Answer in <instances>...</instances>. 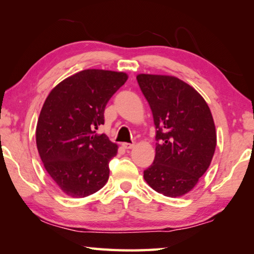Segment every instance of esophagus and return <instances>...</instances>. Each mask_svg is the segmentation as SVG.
<instances>
[{"label":"esophagus","instance_id":"esophagus-1","mask_svg":"<svg viewBox=\"0 0 254 254\" xmlns=\"http://www.w3.org/2000/svg\"><path fill=\"white\" fill-rule=\"evenodd\" d=\"M123 145V148L124 149H127V150H130V149H132V148H134V143H123L122 144Z\"/></svg>","mask_w":254,"mask_h":254}]
</instances>
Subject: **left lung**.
Returning <instances> with one entry per match:
<instances>
[{
	"instance_id": "8db88e82",
	"label": "left lung",
	"mask_w": 254,
	"mask_h": 254,
	"mask_svg": "<svg viewBox=\"0 0 254 254\" xmlns=\"http://www.w3.org/2000/svg\"><path fill=\"white\" fill-rule=\"evenodd\" d=\"M141 92L156 126V157L143 171L159 194L180 197L191 190L208 169L216 148V131L207 103L177 77L140 74Z\"/></svg>"
}]
</instances>
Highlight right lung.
I'll return each instance as SVG.
<instances>
[{
    "label": "right lung",
    "instance_id": "1",
    "mask_svg": "<svg viewBox=\"0 0 254 254\" xmlns=\"http://www.w3.org/2000/svg\"><path fill=\"white\" fill-rule=\"evenodd\" d=\"M127 79L126 72L86 69L56 86L37 123L38 152L47 173L66 195L81 198L104 186L118 145L96 130L107 102Z\"/></svg>",
    "mask_w": 254,
    "mask_h": 254
}]
</instances>
